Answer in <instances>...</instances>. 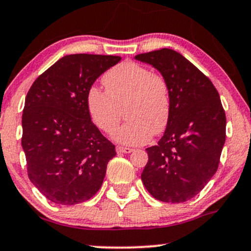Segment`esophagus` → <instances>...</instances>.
<instances>
[{
  "mask_svg": "<svg viewBox=\"0 0 251 251\" xmlns=\"http://www.w3.org/2000/svg\"><path fill=\"white\" fill-rule=\"evenodd\" d=\"M117 152L118 153H131L133 151V149L129 148H124V146H117Z\"/></svg>",
  "mask_w": 251,
  "mask_h": 251,
  "instance_id": "34e87169",
  "label": "esophagus"
}]
</instances>
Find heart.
<instances>
[{"instance_id": "obj_1", "label": "heart", "mask_w": 251, "mask_h": 251, "mask_svg": "<svg viewBox=\"0 0 251 251\" xmlns=\"http://www.w3.org/2000/svg\"><path fill=\"white\" fill-rule=\"evenodd\" d=\"M105 91L92 87L86 107L92 123L105 133L113 132L124 108L126 123L113 139L127 145L146 143L165 129L171 112L170 89L165 77L135 62H122L103 74Z\"/></svg>"}]
</instances>
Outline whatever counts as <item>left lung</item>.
I'll return each instance as SVG.
<instances>
[{
    "mask_svg": "<svg viewBox=\"0 0 251 251\" xmlns=\"http://www.w3.org/2000/svg\"><path fill=\"white\" fill-rule=\"evenodd\" d=\"M135 59L160 72L171 100L162 139L146 149L143 184L155 200L186 201L200 194L218 169L226 126L220 94L209 77L178 51L163 48Z\"/></svg>",
    "mask_w": 251,
    "mask_h": 251,
    "instance_id": "8db88e82",
    "label": "left lung"
}]
</instances>
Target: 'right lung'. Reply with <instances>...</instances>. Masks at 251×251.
Returning a JSON list of instances; mask_svg holds the SVG:
<instances>
[{"label": "right lung", "instance_id": "1", "mask_svg": "<svg viewBox=\"0 0 251 251\" xmlns=\"http://www.w3.org/2000/svg\"><path fill=\"white\" fill-rule=\"evenodd\" d=\"M120 60L114 55H66L28 91L21 142L28 177L53 203H82L101 188L116 146L92 123L86 97L98 77Z\"/></svg>", "mask_w": 251, "mask_h": 251}]
</instances>
